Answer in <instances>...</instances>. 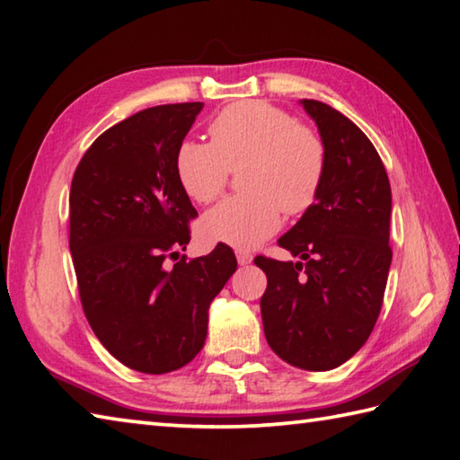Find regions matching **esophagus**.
Listing matches in <instances>:
<instances>
[{"mask_svg": "<svg viewBox=\"0 0 460 460\" xmlns=\"http://www.w3.org/2000/svg\"><path fill=\"white\" fill-rule=\"evenodd\" d=\"M235 255H237V261H239V265H241V267H247V265H251V261H252V255H251V252H247V251H237Z\"/></svg>", "mask_w": 460, "mask_h": 460, "instance_id": "obj_1", "label": "esophagus"}]
</instances>
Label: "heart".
<instances>
[{"mask_svg":"<svg viewBox=\"0 0 460 460\" xmlns=\"http://www.w3.org/2000/svg\"><path fill=\"white\" fill-rule=\"evenodd\" d=\"M211 142L183 140L175 152V173L183 191L211 203L227 185L231 170L241 190L201 221V235L239 251L259 247L275 235L287 215H302L316 203L326 175V146L295 116L262 101L223 109L209 124Z\"/></svg>","mask_w":460,"mask_h":460,"instance_id":"b5f03b06","label":"heart"}]
</instances>
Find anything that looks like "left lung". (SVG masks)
I'll return each instance as SVG.
<instances>
[{
  "mask_svg": "<svg viewBox=\"0 0 460 460\" xmlns=\"http://www.w3.org/2000/svg\"><path fill=\"white\" fill-rule=\"evenodd\" d=\"M326 146V175L316 203L279 239L300 257H257L269 346L287 364L326 371L344 364L374 330L387 285L392 188L377 150L344 114L300 101Z\"/></svg>",
  "mask_w": 460,
  "mask_h": 460,
  "instance_id": "obj_1",
  "label": "left lung"
}]
</instances>
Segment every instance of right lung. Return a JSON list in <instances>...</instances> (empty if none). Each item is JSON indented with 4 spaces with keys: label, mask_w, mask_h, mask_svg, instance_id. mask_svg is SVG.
Instances as JSON below:
<instances>
[{
    "label": "right lung",
    "mask_w": 460,
    "mask_h": 460,
    "mask_svg": "<svg viewBox=\"0 0 460 460\" xmlns=\"http://www.w3.org/2000/svg\"><path fill=\"white\" fill-rule=\"evenodd\" d=\"M203 102L152 106L102 132L73 175L71 247L84 316L126 367L168 374L199 354L211 300L237 270L231 247L165 269L198 217L175 152Z\"/></svg>",
    "instance_id": "obj_1"
}]
</instances>
